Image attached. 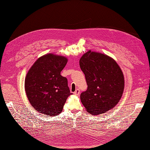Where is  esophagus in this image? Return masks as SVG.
<instances>
[{"label": "esophagus", "mask_w": 150, "mask_h": 150, "mask_svg": "<svg viewBox=\"0 0 150 150\" xmlns=\"http://www.w3.org/2000/svg\"><path fill=\"white\" fill-rule=\"evenodd\" d=\"M74 94L75 95H76V96H78V95H79L80 94V90H79V89H77L74 92Z\"/></svg>", "instance_id": "34e87169"}]
</instances>
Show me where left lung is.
<instances>
[{
    "label": "left lung",
    "instance_id": "obj_1",
    "mask_svg": "<svg viewBox=\"0 0 150 150\" xmlns=\"http://www.w3.org/2000/svg\"><path fill=\"white\" fill-rule=\"evenodd\" d=\"M88 89L81 94V103L90 114L98 115L114 108L124 91L121 68L111 57L88 51L79 60Z\"/></svg>",
    "mask_w": 150,
    "mask_h": 150
}]
</instances>
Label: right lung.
Here are the masks:
<instances>
[{"instance_id": "1", "label": "right lung", "mask_w": 150, "mask_h": 150, "mask_svg": "<svg viewBox=\"0 0 150 150\" xmlns=\"http://www.w3.org/2000/svg\"><path fill=\"white\" fill-rule=\"evenodd\" d=\"M67 62L64 56L47 54L40 57L27 74V97L40 113L52 116L60 114L67 98L72 94L67 78L61 75Z\"/></svg>"}]
</instances>
